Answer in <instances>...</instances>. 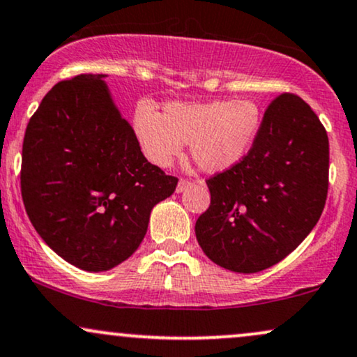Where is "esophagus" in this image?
Segmentation results:
<instances>
[{
  "label": "esophagus",
  "instance_id": "34e87169",
  "mask_svg": "<svg viewBox=\"0 0 357 357\" xmlns=\"http://www.w3.org/2000/svg\"><path fill=\"white\" fill-rule=\"evenodd\" d=\"M192 184V181L191 179H179V183H178V188H176V191L178 192H183L184 190H188V188H190Z\"/></svg>",
  "mask_w": 357,
  "mask_h": 357
}]
</instances>
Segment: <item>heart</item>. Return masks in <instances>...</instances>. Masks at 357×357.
<instances>
[{
  "instance_id": "obj_1",
  "label": "heart",
  "mask_w": 357,
  "mask_h": 357,
  "mask_svg": "<svg viewBox=\"0 0 357 357\" xmlns=\"http://www.w3.org/2000/svg\"><path fill=\"white\" fill-rule=\"evenodd\" d=\"M252 101L167 102L161 114L141 105L135 131L149 161L166 167L191 144L195 161L206 171H225L246 156L259 128Z\"/></svg>"
}]
</instances>
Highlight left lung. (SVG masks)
<instances>
[{
  "label": "left lung",
  "mask_w": 357,
  "mask_h": 357,
  "mask_svg": "<svg viewBox=\"0 0 357 357\" xmlns=\"http://www.w3.org/2000/svg\"><path fill=\"white\" fill-rule=\"evenodd\" d=\"M206 184L211 204L195 226L204 255L234 273L271 268L303 243L323 214L328 132L298 94H279L246 156Z\"/></svg>",
  "instance_id": "left-lung-1"
}]
</instances>
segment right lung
<instances>
[{
  "mask_svg": "<svg viewBox=\"0 0 357 357\" xmlns=\"http://www.w3.org/2000/svg\"><path fill=\"white\" fill-rule=\"evenodd\" d=\"M102 78L54 84L29 119L21 158V196L34 229L64 261L94 273L136 251L154 204L178 184L146 160Z\"/></svg>",
  "mask_w": 357,
  "mask_h": 357,
  "instance_id": "add662e5",
  "label": "right lung"
}]
</instances>
